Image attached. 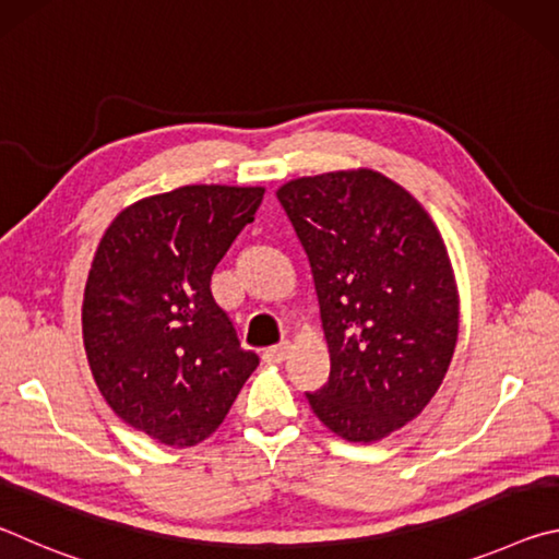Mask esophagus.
Returning a JSON list of instances; mask_svg holds the SVG:
<instances>
[{
  "mask_svg": "<svg viewBox=\"0 0 559 559\" xmlns=\"http://www.w3.org/2000/svg\"><path fill=\"white\" fill-rule=\"evenodd\" d=\"M288 355H290V343H281L276 347H269L266 353H263V362L281 365V362H286Z\"/></svg>",
  "mask_w": 559,
  "mask_h": 559,
  "instance_id": "esophagus-1",
  "label": "esophagus"
}]
</instances>
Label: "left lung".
<instances>
[{
  "instance_id": "8db88e82",
  "label": "left lung",
  "mask_w": 559,
  "mask_h": 559,
  "mask_svg": "<svg viewBox=\"0 0 559 559\" xmlns=\"http://www.w3.org/2000/svg\"><path fill=\"white\" fill-rule=\"evenodd\" d=\"M276 197L308 253L330 380L306 394L340 439L374 443L416 419L459 340V286L429 212L370 167L296 177Z\"/></svg>"
}]
</instances>
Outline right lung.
Here are the masks:
<instances>
[{
	"label": "right lung",
	"mask_w": 559,
	"mask_h": 559,
	"mask_svg": "<svg viewBox=\"0 0 559 559\" xmlns=\"http://www.w3.org/2000/svg\"><path fill=\"white\" fill-rule=\"evenodd\" d=\"M263 192L185 185L143 197L93 257L81 308L91 374L122 421L165 447L210 439L259 365L210 281Z\"/></svg>",
	"instance_id": "1"
}]
</instances>
